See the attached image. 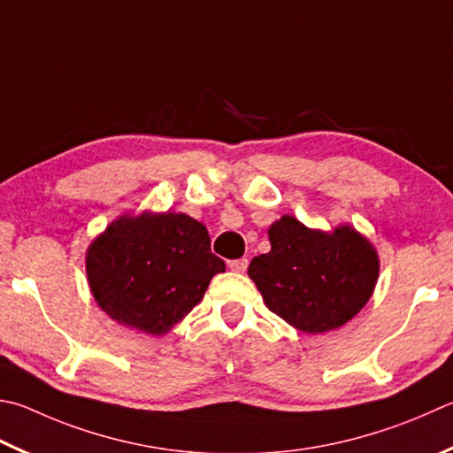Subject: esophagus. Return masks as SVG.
Returning <instances> with one entry per match:
<instances>
[{
	"instance_id": "esophagus-1",
	"label": "esophagus",
	"mask_w": 453,
	"mask_h": 453,
	"mask_svg": "<svg viewBox=\"0 0 453 453\" xmlns=\"http://www.w3.org/2000/svg\"><path fill=\"white\" fill-rule=\"evenodd\" d=\"M248 265H250V261L245 259V257H242V259H232V261H227V267L232 269V271H235V273H243V271L248 269Z\"/></svg>"
}]
</instances>
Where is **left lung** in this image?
Masks as SVG:
<instances>
[{"mask_svg":"<svg viewBox=\"0 0 453 453\" xmlns=\"http://www.w3.org/2000/svg\"><path fill=\"white\" fill-rule=\"evenodd\" d=\"M269 242L271 251L253 257L248 273L269 311L303 333L342 326L374 291L378 255L349 226L323 234L283 216Z\"/></svg>","mask_w":453,"mask_h":453,"instance_id":"obj_1","label":"left lung"}]
</instances>
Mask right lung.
Masks as SVG:
<instances>
[{"mask_svg": "<svg viewBox=\"0 0 453 453\" xmlns=\"http://www.w3.org/2000/svg\"><path fill=\"white\" fill-rule=\"evenodd\" d=\"M224 269L205 226L174 211L122 216L87 253L98 305L120 325L148 334H164L182 320Z\"/></svg>", "mask_w": 453, "mask_h": 453, "instance_id": "add662e5", "label": "right lung"}]
</instances>
